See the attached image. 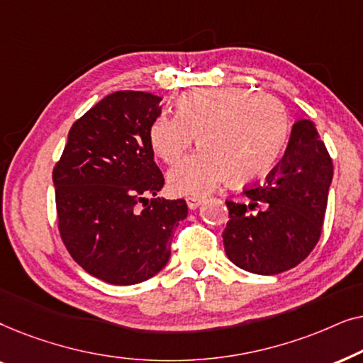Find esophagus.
Returning <instances> with one entry per match:
<instances>
[{
    "label": "esophagus",
    "instance_id": "34e87169",
    "mask_svg": "<svg viewBox=\"0 0 363 363\" xmlns=\"http://www.w3.org/2000/svg\"><path fill=\"white\" fill-rule=\"evenodd\" d=\"M203 201H205V200H203L201 196H188V198H186L188 208H190V210H196V208L200 206Z\"/></svg>",
    "mask_w": 363,
    "mask_h": 363
}]
</instances>
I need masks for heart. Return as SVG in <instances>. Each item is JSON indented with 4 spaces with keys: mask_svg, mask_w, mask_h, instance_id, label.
I'll return each mask as SVG.
<instances>
[{
    "mask_svg": "<svg viewBox=\"0 0 363 363\" xmlns=\"http://www.w3.org/2000/svg\"><path fill=\"white\" fill-rule=\"evenodd\" d=\"M289 112L271 94L245 87L191 89L178 96L177 116L155 118L153 152L168 165L186 155L195 138L201 150L168 175L172 190L201 195L223 180L255 182L272 170L289 138Z\"/></svg>",
    "mask_w": 363,
    "mask_h": 363,
    "instance_id": "1",
    "label": "heart"
}]
</instances>
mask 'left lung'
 Wrapping results in <instances>:
<instances>
[{"instance_id": "left-lung-1", "label": "left lung", "mask_w": 363, "mask_h": 363, "mask_svg": "<svg viewBox=\"0 0 363 363\" xmlns=\"http://www.w3.org/2000/svg\"><path fill=\"white\" fill-rule=\"evenodd\" d=\"M332 175V158L315 123L297 121L284 155L266 180L242 190L246 201H226L230 220L223 242L230 261L262 276L304 261L322 235Z\"/></svg>"}]
</instances>
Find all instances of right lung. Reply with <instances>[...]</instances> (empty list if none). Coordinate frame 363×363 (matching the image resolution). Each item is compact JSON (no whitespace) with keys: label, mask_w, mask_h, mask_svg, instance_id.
<instances>
[{"label":"right lung","mask_w":363,"mask_h":363,"mask_svg":"<svg viewBox=\"0 0 363 363\" xmlns=\"http://www.w3.org/2000/svg\"><path fill=\"white\" fill-rule=\"evenodd\" d=\"M162 97L118 91L72 123L54 165L57 228L72 259L116 286L150 279L168 262L185 200H163L148 132Z\"/></svg>","instance_id":"right-lung-1"}]
</instances>
